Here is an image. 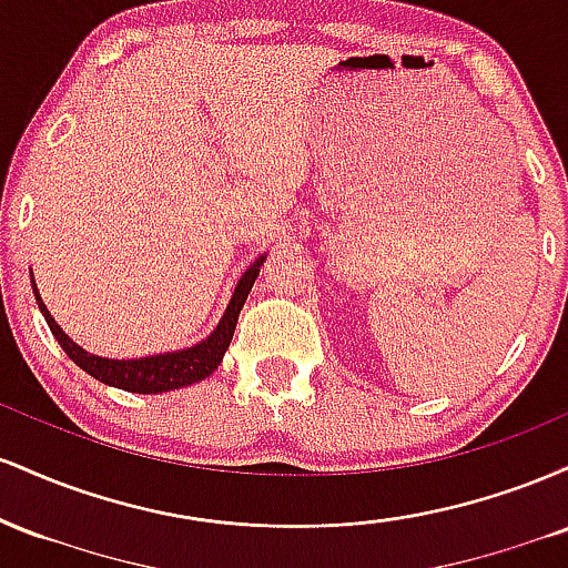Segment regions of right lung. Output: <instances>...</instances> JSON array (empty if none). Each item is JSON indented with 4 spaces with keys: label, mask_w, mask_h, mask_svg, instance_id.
I'll use <instances>...</instances> for the list:
<instances>
[{
    "label": "right lung",
    "mask_w": 568,
    "mask_h": 568,
    "mask_svg": "<svg viewBox=\"0 0 568 568\" xmlns=\"http://www.w3.org/2000/svg\"><path fill=\"white\" fill-rule=\"evenodd\" d=\"M264 262H266V253H262V256H258L256 262L243 272V277H240L237 285H234V293L230 304H226L224 315H221L219 325L202 338V342L192 344V347L186 349L162 352V355H149V357H130V361H114V357H101V355H93V352L82 349L80 344H77L74 338H69L67 331L55 323V317L50 315V310L44 306L42 296H39L37 291L34 275H31V288H34L39 310H42L44 321H48L50 331H53V336L58 338V344H61L63 352H67L77 366L88 371L93 379L109 384V387L125 389V393H139V395H160V393H171V389H179V387H189V384H197L221 366L224 352L230 349L234 328H237L240 310H243L247 293H251L253 283H256Z\"/></svg>",
    "instance_id": "right-lung-1"
}]
</instances>
